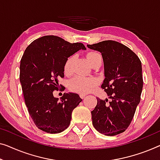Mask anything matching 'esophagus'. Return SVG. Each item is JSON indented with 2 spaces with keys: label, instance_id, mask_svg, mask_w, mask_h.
<instances>
[{
  "label": "esophagus",
  "instance_id": "esophagus-1",
  "mask_svg": "<svg viewBox=\"0 0 160 160\" xmlns=\"http://www.w3.org/2000/svg\"><path fill=\"white\" fill-rule=\"evenodd\" d=\"M85 95H86V94H85V93H80V97L82 99H83V98H85Z\"/></svg>",
  "mask_w": 160,
  "mask_h": 160
}]
</instances>
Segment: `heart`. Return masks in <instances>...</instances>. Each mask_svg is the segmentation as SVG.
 <instances>
[{
    "mask_svg": "<svg viewBox=\"0 0 160 160\" xmlns=\"http://www.w3.org/2000/svg\"><path fill=\"white\" fill-rule=\"evenodd\" d=\"M88 61L90 65H92L95 62L102 59L101 54L98 52H91L87 54ZM75 61V57H70L68 59L64 67V70L66 74H70L72 71L73 63ZM98 80L94 78H85L82 76H76L70 80L69 87L74 92H88L92 88L97 85Z\"/></svg>",
    "mask_w": 160,
    "mask_h": 160,
    "instance_id": "1",
    "label": "heart"
}]
</instances>
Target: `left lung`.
I'll return each mask as SVG.
<instances>
[{
  "label": "left lung",
  "mask_w": 160,
  "mask_h": 160,
  "mask_svg": "<svg viewBox=\"0 0 160 160\" xmlns=\"http://www.w3.org/2000/svg\"><path fill=\"white\" fill-rule=\"evenodd\" d=\"M103 57L105 79L101 87L108 99L97 98L91 111L92 125L98 132L114 136L126 131L140 102L142 88V62L128 47L112 40L88 44Z\"/></svg>",
  "instance_id": "8db88e82"
}]
</instances>
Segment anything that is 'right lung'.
Instances as JSON below:
<instances>
[{
  "label": "right lung",
  "mask_w": 160,
  "mask_h": 160,
  "mask_svg": "<svg viewBox=\"0 0 160 160\" xmlns=\"http://www.w3.org/2000/svg\"><path fill=\"white\" fill-rule=\"evenodd\" d=\"M86 48L57 36H44L26 49L20 64V82L26 106L35 125L49 133H60L70 123L72 112L82 101L79 95L65 93L60 99L53 91L59 88L68 57Z\"/></svg>",
  "instance_id": "1"
}]
</instances>
